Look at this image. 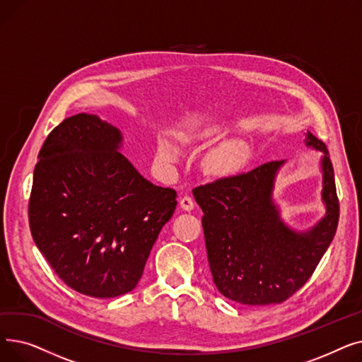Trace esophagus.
Instances as JSON below:
<instances>
[{
    "label": "esophagus",
    "instance_id": "esophagus-1",
    "mask_svg": "<svg viewBox=\"0 0 362 362\" xmlns=\"http://www.w3.org/2000/svg\"><path fill=\"white\" fill-rule=\"evenodd\" d=\"M179 205H180V208H182L183 211H192L194 206H195V204H194V201H192L191 197H183V198L180 199Z\"/></svg>",
    "mask_w": 362,
    "mask_h": 362
}]
</instances>
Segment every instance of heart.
Returning a JSON list of instances; mask_svg holds the SVG:
<instances>
[{"label": "heart", "instance_id": "heart-1", "mask_svg": "<svg viewBox=\"0 0 362 362\" xmlns=\"http://www.w3.org/2000/svg\"><path fill=\"white\" fill-rule=\"evenodd\" d=\"M217 138V129L214 126H206L194 133H187L183 136L186 144L206 145ZM158 157L164 161H177L176 151L165 141L158 144ZM251 158V148L243 139H227L208 152L204 160V168L206 173L217 177H229L238 175Z\"/></svg>", "mask_w": 362, "mask_h": 362}]
</instances>
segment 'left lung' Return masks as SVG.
I'll return each instance as SVG.
<instances>
[{
    "mask_svg": "<svg viewBox=\"0 0 362 362\" xmlns=\"http://www.w3.org/2000/svg\"><path fill=\"white\" fill-rule=\"evenodd\" d=\"M305 145L321 152L325 216L295 229L274 199L286 161L265 163L246 175L195 187L213 281L223 296L243 305L280 303L300 289L330 246L339 221L334 171L326 144L307 132Z\"/></svg>",
    "mask_w": 362,
    "mask_h": 362,
    "instance_id": "obj_1",
    "label": "left lung"
}]
</instances>
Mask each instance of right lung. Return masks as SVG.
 Instances as JSON below:
<instances>
[{
    "instance_id": "add662e5",
    "label": "right lung",
    "mask_w": 362,
    "mask_h": 362,
    "mask_svg": "<svg viewBox=\"0 0 362 362\" xmlns=\"http://www.w3.org/2000/svg\"><path fill=\"white\" fill-rule=\"evenodd\" d=\"M123 133L95 114L64 119L33 171L29 224L67 286L107 299L135 289L176 192L146 180L122 154Z\"/></svg>"
}]
</instances>
